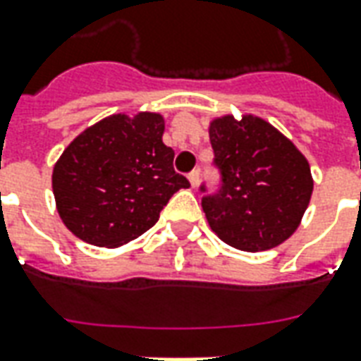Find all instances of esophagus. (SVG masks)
I'll return each mask as SVG.
<instances>
[{"instance_id": "34e87169", "label": "esophagus", "mask_w": 361, "mask_h": 361, "mask_svg": "<svg viewBox=\"0 0 361 361\" xmlns=\"http://www.w3.org/2000/svg\"><path fill=\"white\" fill-rule=\"evenodd\" d=\"M189 183H191V188L195 189L199 185V170H193V172L189 173Z\"/></svg>"}]
</instances>
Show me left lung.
Wrapping results in <instances>:
<instances>
[{"instance_id":"obj_1","label":"left lung","mask_w":361,"mask_h":361,"mask_svg":"<svg viewBox=\"0 0 361 361\" xmlns=\"http://www.w3.org/2000/svg\"><path fill=\"white\" fill-rule=\"evenodd\" d=\"M209 138L223 176L219 193L203 199L211 231L244 252L283 244L299 228L311 201L307 158L283 133L250 113L240 119L215 117Z\"/></svg>"}]
</instances>
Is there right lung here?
<instances>
[{"label":"right lung","mask_w":361,"mask_h":361,"mask_svg":"<svg viewBox=\"0 0 361 361\" xmlns=\"http://www.w3.org/2000/svg\"><path fill=\"white\" fill-rule=\"evenodd\" d=\"M160 113H115L64 148L52 170L62 223L80 240L117 248L154 226L160 211L189 181L173 172Z\"/></svg>","instance_id":"right-lung-1"}]
</instances>
